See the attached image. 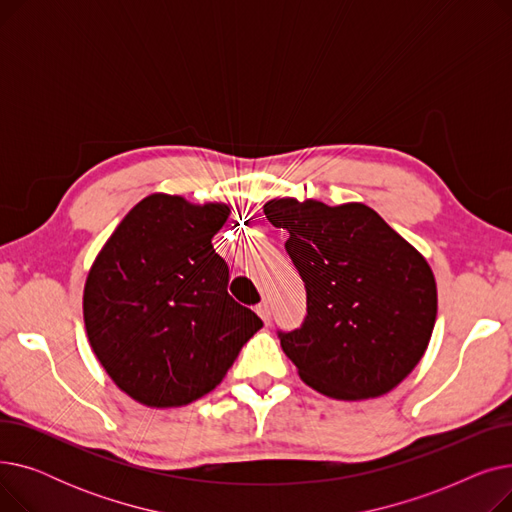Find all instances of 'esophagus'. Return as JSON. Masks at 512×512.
<instances>
[{
  "instance_id": "obj_1",
  "label": "esophagus",
  "mask_w": 512,
  "mask_h": 512,
  "mask_svg": "<svg viewBox=\"0 0 512 512\" xmlns=\"http://www.w3.org/2000/svg\"><path fill=\"white\" fill-rule=\"evenodd\" d=\"M257 315L265 321V324H270V321H272V305L263 301L261 305H257Z\"/></svg>"
}]
</instances>
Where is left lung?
<instances>
[{
  "label": "left lung",
  "instance_id": "1",
  "mask_svg": "<svg viewBox=\"0 0 512 512\" xmlns=\"http://www.w3.org/2000/svg\"><path fill=\"white\" fill-rule=\"evenodd\" d=\"M263 213L286 230V253L305 282L303 326L278 334L301 380L336 400L396 388L436 324L438 290L425 257L363 203L286 197L267 201Z\"/></svg>",
  "mask_w": 512,
  "mask_h": 512
}]
</instances>
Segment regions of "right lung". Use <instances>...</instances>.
I'll list each match as a JSON object with an SVG mask.
<instances>
[{"mask_svg":"<svg viewBox=\"0 0 512 512\" xmlns=\"http://www.w3.org/2000/svg\"><path fill=\"white\" fill-rule=\"evenodd\" d=\"M226 203L155 193L134 205L95 257L83 294L91 348L141 405H188L218 386L263 321L228 294L211 238Z\"/></svg>","mask_w":512,"mask_h":512,"instance_id":"obj_1","label":"right lung"}]
</instances>
